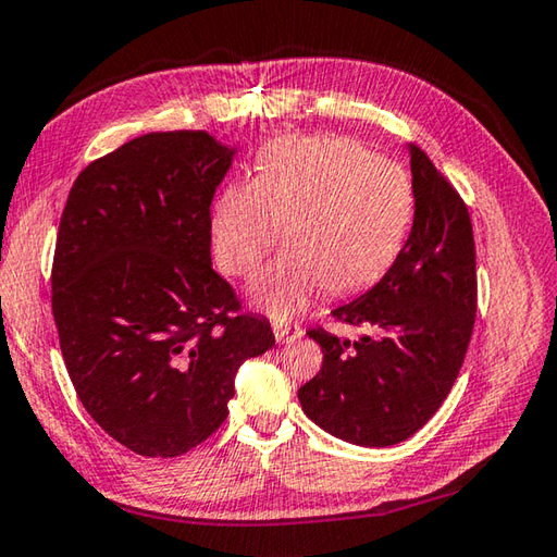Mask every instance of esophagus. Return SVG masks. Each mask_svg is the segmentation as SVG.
<instances>
[{
  "label": "esophagus",
  "instance_id": "esophagus-1",
  "mask_svg": "<svg viewBox=\"0 0 557 557\" xmlns=\"http://www.w3.org/2000/svg\"><path fill=\"white\" fill-rule=\"evenodd\" d=\"M274 336H276V344H290V342H298V338L302 336V329L300 326L274 324Z\"/></svg>",
  "mask_w": 557,
  "mask_h": 557
}]
</instances>
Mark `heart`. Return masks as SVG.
I'll return each instance as SVG.
<instances>
[{
	"instance_id": "1",
	"label": "heart",
	"mask_w": 557,
	"mask_h": 557,
	"mask_svg": "<svg viewBox=\"0 0 557 557\" xmlns=\"http://www.w3.org/2000/svg\"><path fill=\"white\" fill-rule=\"evenodd\" d=\"M413 191L399 165L332 134L283 136L235 180L209 219L215 262L249 276L286 228L288 249L249 288V302L283 322L324 286L350 295L387 274L406 243Z\"/></svg>"
}]
</instances>
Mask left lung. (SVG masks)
<instances>
[{
	"mask_svg": "<svg viewBox=\"0 0 557 557\" xmlns=\"http://www.w3.org/2000/svg\"><path fill=\"white\" fill-rule=\"evenodd\" d=\"M413 225L370 290L332 314L366 326L356 342L322 329V368L298 389L302 411L329 435L389 447L421 430L467 356L475 317V249L467 203L433 161L408 144Z\"/></svg>",
	"mask_w": 557,
	"mask_h": 557,
	"instance_id": "left-lung-1",
	"label": "left lung"
}]
</instances>
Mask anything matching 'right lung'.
Here are the masks:
<instances>
[{"label": "right lung", "instance_id": "obj_1", "mask_svg": "<svg viewBox=\"0 0 557 557\" xmlns=\"http://www.w3.org/2000/svg\"><path fill=\"white\" fill-rule=\"evenodd\" d=\"M235 156L207 132L144 134L66 199L52 264L64 366L90 418L141 457L219 430L237 370L274 346L211 267L209 207Z\"/></svg>", "mask_w": 557, "mask_h": 557}]
</instances>
